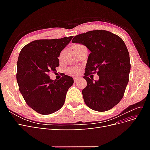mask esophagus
I'll return each instance as SVG.
<instances>
[{
  "label": "esophagus",
  "mask_w": 150,
  "mask_h": 150,
  "mask_svg": "<svg viewBox=\"0 0 150 150\" xmlns=\"http://www.w3.org/2000/svg\"><path fill=\"white\" fill-rule=\"evenodd\" d=\"M78 79H79V78H78V77H76V78H74V82H76V81H77V80H78Z\"/></svg>",
  "instance_id": "34e87169"
}]
</instances>
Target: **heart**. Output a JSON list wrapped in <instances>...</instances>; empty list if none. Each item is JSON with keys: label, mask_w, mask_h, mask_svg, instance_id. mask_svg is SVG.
Instances as JSON below:
<instances>
[{"label": "heart", "mask_w": 150, "mask_h": 150, "mask_svg": "<svg viewBox=\"0 0 150 150\" xmlns=\"http://www.w3.org/2000/svg\"><path fill=\"white\" fill-rule=\"evenodd\" d=\"M76 46H78V45H76ZM81 70L79 67H69V69H67L68 73L71 74V75H77L80 72Z\"/></svg>", "instance_id": "b5f03b06"}]
</instances>
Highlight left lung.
I'll return each instance as SVG.
<instances>
[{
    "label": "left lung",
    "instance_id": "1",
    "mask_svg": "<svg viewBox=\"0 0 150 150\" xmlns=\"http://www.w3.org/2000/svg\"><path fill=\"white\" fill-rule=\"evenodd\" d=\"M72 42L82 44L91 51L83 78L84 101L89 108L103 112L111 110L124 96L131 69L129 52L122 39L110 31L95 30L76 35ZM97 73L98 81L88 76Z\"/></svg>",
    "mask_w": 150,
    "mask_h": 150
}]
</instances>
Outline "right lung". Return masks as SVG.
Returning <instances> with one entry per match:
<instances>
[{"instance_id":"1","label":"right lung","mask_w":150,"mask_h":150,"mask_svg":"<svg viewBox=\"0 0 150 150\" xmlns=\"http://www.w3.org/2000/svg\"><path fill=\"white\" fill-rule=\"evenodd\" d=\"M73 36L58 39H39L22 49L17 64V82L25 103L41 115H50L64 105L68 89L74 83L71 76L63 75L57 81L49 78L56 71L62 50Z\"/></svg>"}]
</instances>
